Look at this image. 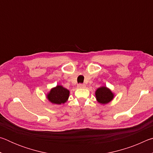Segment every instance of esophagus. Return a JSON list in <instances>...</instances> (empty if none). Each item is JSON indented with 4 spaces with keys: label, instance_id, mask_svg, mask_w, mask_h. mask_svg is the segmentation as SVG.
<instances>
[{
    "label": "esophagus",
    "instance_id": "obj_1",
    "mask_svg": "<svg viewBox=\"0 0 153 153\" xmlns=\"http://www.w3.org/2000/svg\"><path fill=\"white\" fill-rule=\"evenodd\" d=\"M77 87H78L79 88H86V85L80 84H78V86H77Z\"/></svg>",
    "mask_w": 153,
    "mask_h": 153
}]
</instances>
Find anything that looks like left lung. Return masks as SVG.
<instances>
[{
    "mask_svg": "<svg viewBox=\"0 0 153 153\" xmlns=\"http://www.w3.org/2000/svg\"><path fill=\"white\" fill-rule=\"evenodd\" d=\"M95 97L97 102L100 104L105 105L112 101L115 94L107 86H100L95 91Z\"/></svg>",
    "mask_w": 153,
    "mask_h": 153,
    "instance_id": "left-lung-1",
    "label": "left lung"
}]
</instances>
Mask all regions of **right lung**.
Listing matches in <instances>:
<instances>
[{
	"instance_id": "right-lung-1",
	"label": "right lung",
	"mask_w": 153,
	"mask_h": 153,
	"mask_svg": "<svg viewBox=\"0 0 153 153\" xmlns=\"http://www.w3.org/2000/svg\"><path fill=\"white\" fill-rule=\"evenodd\" d=\"M69 92L65 88L61 85H56L55 87L52 88L46 97L49 102L53 105L65 104L69 97Z\"/></svg>"
}]
</instances>
